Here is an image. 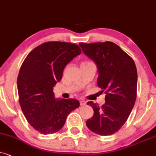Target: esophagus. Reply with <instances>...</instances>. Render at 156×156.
Returning a JSON list of instances; mask_svg holds the SVG:
<instances>
[{"label": "esophagus", "instance_id": "1", "mask_svg": "<svg viewBox=\"0 0 156 156\" xmlns=\"http://www.w3.org/2000/svg\"><path fill=\"white\" fill-rule=\"evenodd\" d=\"M80 105H84L86 104V102L84 101V100H81V101H80Z\"/></svg>", "mask_w": 156, "mask_h": 156}]
</instances>
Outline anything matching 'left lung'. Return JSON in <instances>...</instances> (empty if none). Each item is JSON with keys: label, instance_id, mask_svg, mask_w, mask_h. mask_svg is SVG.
Here are the masks:
<instances>
[{"label": "left lung", "instance_id": "left-lung-1", "mask_svg": "<svg viewBox=\"0 0 156 156\" xmlns=\"http://www.w3.org/2000/svg\"><path fill=\"white\" fill-rule=\"evenodd\" d=\"M79 45L96 64L97 85L106 94L102 106L93 101L87 103L94 114L86 126L100 136H110L124 125L134 106L138 83L136 64L118 45L110 41L80 43Z\"/></svg>", "mask_w": 156, "mask_h": 156}]
</instances>
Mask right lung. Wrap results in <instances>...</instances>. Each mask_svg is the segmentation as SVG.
Wrapping results in <instances>:
<instances>
[{"label":"right lung","mask_w":156,"mask_h":156,"mask_svg":"<svg viewBox=\"0 0 156 156\" xmlns=\"http://www.w3.org/2000/svg\"><path fill=\"white\" fill-rule=\"evenodd\" d=\"M80 53L74 43L50 41L30 52L20 67V105L29 124L41 134L61 130L68 114L80 106L76 99L55 98L53 87L62 79L66 65Z\"/></svg>","instance_id":"obj_1"}]
</instances>
